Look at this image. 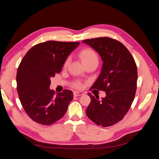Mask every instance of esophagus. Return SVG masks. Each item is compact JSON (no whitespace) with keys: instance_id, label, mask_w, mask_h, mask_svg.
Listing matches in <instances>:
<instances>
[{"instance_id":"1","label":"esophagus","mask_w":159,"mask_h":159,"mask_svg":"<svg viewBox=\"0 0 159 159\" xmlns=\"http://www.w3.org/2000/svg\"><path fill=\"white\" fill-rule=\"evenodd\" d=\"M84 93L82 92H79V91H74V95L77 97V96L82 95Z\"/></svg>"}]
</instances>
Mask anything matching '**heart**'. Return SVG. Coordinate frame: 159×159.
<instances>
[{"label":"heart","instance_id":"obj_1","mask_svg":"<svg viewBox=\"0 0 159 159\" xmlns=\"http://www.w3.org/2000/svg\"><path fill=\"white\" fill-rule=\"evenodd\" d=\"M79 56L81 61H83L84 64H86L91 61H98V57L95 52L91 48H85L81 50ZM70 63V58H67L64 62V67H67ZM72 86L77 89H81L83 87V84L79 80L74 81Z\"/></svg>","mask_w":159,"mask_h":159}]
</instances>
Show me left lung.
<instances>
[{
	"mask_svg": "<svg viewBox=\"0 0 159 159\" xmlns=\"http://www.w3.org/2000/svg\"><path fill=\"white\" fill-rule=\"evenodd\" d=\"M100 55L102 69L91 89L104 91L105 98L88 93L91 102L86 115L98 125H113L124 117L135 96L137 68L133 57L119 41L109 37L82 41Z\"/></svg>",
	"mask_w": 159,
	"mask_h": 159,
	"instance_id": "obj_1",
	"label": "left lung"
}]
</instances>
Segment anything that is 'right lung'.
I'll list each match as a JSON object with an SVG mask.
<instances>
[{"mask_svg":"<svg viewBox=\"0 0 159 159\" xmlns=\"http://www.w3.org/2000/svg\"><path fill=\"white\" fill-rule=\"evenodd\" d=\"M80 42L47 41L28 51L18 66L17 92L25 112L32 120L50 125L65 115L73 92L64 89L56 95L50 89L51 78L59 74L70 53Z\"/></svg>","mask_w":159,"mask_h":159,"instance_id":"add662e5","label":"right lung"}]
</instances>
